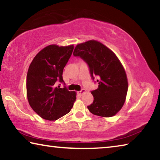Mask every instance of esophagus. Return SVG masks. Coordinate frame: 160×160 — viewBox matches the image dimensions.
I'll list each match as a JSON object with an SVG mask.
<instances>
[{"mask_svg":"<svg viewBox=\"0 0 160 160\" xmlns=\"http://www.w3.org/2000/svg\"><path fill=\"white\" fill-rule=\"evenodd\" d=\"M85 92H86V90H85V89H82V90H81L80 91L78 92V94H79V95H82V94L84 93H85Z\"/></svg>","mask_w":160,"mask_h":160,"instance_id":"esophagus-1","label":"esophagus"}]
</instances>
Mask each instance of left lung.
<instances>
[{
    "label": "left lung",
    "mask_w": 160,
    "mask_h": 160,
    "mask_svg": "<svg viewBox=\"0 0 160 160\" xmlns=\"http://www.w3.org/2000/svg\"><path fill=\"white\" fill-rule=\"evenodd\" d=\"M73 55L88 63L91 76H97L98 88L91 92L94 101L88 108L94 115L112 117L123 107L128 92V79L123 65L113 51L96 40L78 44Z\"/></svg>",
    "instance_id": "obj_1"
}]
</instances>
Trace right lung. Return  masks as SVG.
Here are the masks:
<instances>
[{
  "instance_id": "right-lung-1",
  "label": "right lung",
  "mask_w": 160,
  "mask_h": 160,
  "mask_svg": "<svg viewBox=\"0 0 160 160\" xmlns=\"http://www.w3.org/2000/svg\"><path fill=\"white\" fill-rule=\"evenodd\" d=\"M74 46L58 47L51 44L38 53L29 65L27 75V96L29 104L40 117L56 121L70 112L76 99V92L66 87L63 71L73 51Z\"/></svg>"
}]
</instances>
